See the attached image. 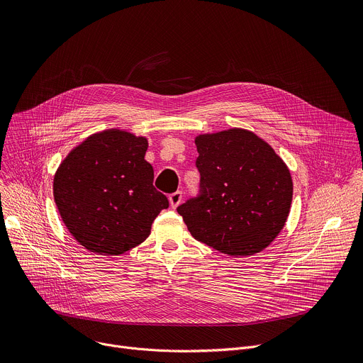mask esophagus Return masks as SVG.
<instances>
[{
    "mask_svg": "<svg viewBox=\"0 0 363 363\" xmlns=\"http://www.w3.org/2000/svg\"><path fill=\"white\" fill-rule=\"evenodd\" d=\"M181 202H182V192H181V191H177V192H174V194L169 195V203H171L172 208H177V206H178Z\"/></svg>",
    "mask_w": 363,
    "mask_h": 363,
    "instance_id": "34e87169",
    "label": "esophagus"
}]
</instances>
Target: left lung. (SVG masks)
I'll use <instances>...</instances> for the list:
<instances>
[{"mask_svg":"<svg viewBox=\"0 0 363 363\" xmlns=\"http://www.w3.org/2000/svg\"><path fill=\"white\" fill-rule=\"evenodd\" d=\"M195 145L202 194L178 206L192 237L233 257L267 248L290 214L293 181L286 162L242 128L199 133Z\"/></svg>","mask_w":363,"mask_h":363,"instance_id":"8db88e82","label":"left lung"}]
</instances>
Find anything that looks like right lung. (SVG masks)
Here are the masks:
<instances>
[{"label": "right lung", "mask_w": 363, "mask_h": 363, "mask_svg": "<svg viewBox=\"0 0 363 363\" xmlns=\"http://www.w3.org/2000/svg\"><path fill=\"white\" fill-rule=\"evenodd\" d=\"M147 138L112 128L91 133L59 165L55 202L69 233L87 251L121 255L143 242L168 198L153 186Z\"/></svg>", "instance_id": "obj_1"}]
</instances>
